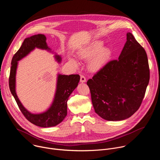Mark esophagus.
I'll use <instances>...</instances> for the list:
<instances>
[{
	"label": "esophagus",
	"instance_id": "34e87169",
	"mask_svg": "<svg viewBox=\"0 0 160 160\" xmlns=\"http://www.w3.org/2000/svg\"><path fill=\"white\" fill-rule=\"evenodd\" d=\"M86 82V78L83 75H80V82L83 83Z\"/></svg>",
	"mask_w": 160,
	"mask_h": 160
}]
</instances>
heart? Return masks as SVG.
<instances>
[{
  "mask_svg": "<svg viewBox=\"0 0 160 160\" xmlns=\"http://www.w3.org/2000/svg\"><path fill=\"white\" fill-rule=\"evenodd\" d=\"M111 51L106 48H103V43L101 42H95L92 43L80 54L79 57L85 60H90L88 68L90 71L98 72L105 66L111 58ZM70 62L77 65V62L71 59Z\"/></svg>",
  "mask_w": 160,
  "mask_h": 160,
  "instance_id": "heart-1",
  "label": "heart"
}]
</instances>
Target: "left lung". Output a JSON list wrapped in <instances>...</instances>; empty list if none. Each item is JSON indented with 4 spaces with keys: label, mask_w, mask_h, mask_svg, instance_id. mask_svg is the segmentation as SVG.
Masks as SVG:
<instances>
[{
    "label": "left lung",
    "mask_w": 160,
    "mask_h": 160,
    "mask_svg": "<svg viewBox=\"0 0 160 160\" xmlns=\"http://www.w3.org/2000/svg\"><path fill=\"white\" fill-rule=\"evenodd\" d=\"M149 77L146 51L127 33L118 59L107 62L87 82L95 112L108 121L130 117L142 104Z\"/></svg>",
    "instance_id": "8db88e82"
}]
</instances>
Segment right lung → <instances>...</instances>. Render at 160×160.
Masks as SVG:
<instances>
[{
  "label": "right lung",
  "mask_w": 160,
  "mask_h": 160,
  "mask_svg": "<svg viewBox=\"0 0 160 160\" xmlns=\"http://www.w3.org/2000/svg\"><path fill=\"white\" fill-rule=\"evenodd\" d=\"M35 48L42 49H50L48 47L46 37L44 35L38 34L25 39L21 48L13 56L9 78V85L11 92L24 117L32 123L40 127H51L60 123L67 115V101L68 98L77 87L80 81L79 75H58L56 92L52 106L47 111L41 114H32L28 111L19 101L15 90V78L18 61L28 54ZM56 59L60 62L61 58L56 55Z\"/></svg>",
  "instance_id": "right-lung-1"
}]
</instances>
